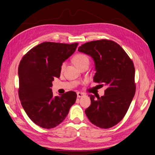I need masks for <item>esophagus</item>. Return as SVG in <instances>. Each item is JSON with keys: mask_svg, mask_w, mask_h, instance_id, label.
Instances as JSON below:
<instances>
[{"mask_svg": "<svg viewBox=\"0 0 155 155\" xmlns=\"http://www.w3.org/2000/svg\"><path fill=\"white\" fill-rule=\"evenodd\" d=\"M84 95H85V94H83V93H80V92H78L77 93L78 97H83V96H84Z\"/></svg>", "mask_w": 155, "mask_h": 155, "instance_id": "obj_1", "label": "esophagus"}]
</instances>
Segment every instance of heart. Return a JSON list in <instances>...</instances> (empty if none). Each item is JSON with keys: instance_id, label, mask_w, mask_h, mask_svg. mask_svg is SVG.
Masks as SVG:
<instances>
[{"instance_id": "heart-1", "label": "heart", "mask_w": 155, "mask_h": 155, "mask_svg": "<svg viewBox=\"0 0 155 155\" xmlns=\"http://www.w3.org/2000/svg\"><path fill=\"white\" fill-rule=\"evenodd\" d=\"M85 61H89L88 58L83 54H78L75 55L74 58V62L76 66H80L81 64H84ZM65 67V64L64 63L61 65V69H63Z\"/></svg>"}]
</instances>
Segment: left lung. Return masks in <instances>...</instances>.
Returning a JSON list of instances; mask_svg holds the SVG:
<instances>
[{"label": "left lung", "mask_w": 155, "mask_h": 155, "mask_svg": "<svg viewBox=\"0 0 155 155\" xmlns=\"http://www.w3.org/2000/svg\"><path fill=\"white\" fill-rule=\"evenodd\" d=\"M78 51L93 58L96 71L94 81L107 87L101 97L89 95L91 105L85 110V114L94 125L111 128L124 117L135 95L133 62L125 50L111 40L91 41L82 44Z\"/></svg>", "instance_id": "8db88e82"}]
</instances>
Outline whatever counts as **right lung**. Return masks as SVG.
Masks as SVG:
<instances>
[{
  "label": "right lung",
  "mask_w": 155,
  "mask_h": 155,
  "mask_svg": "<svg viewBox=\"0 0 155 155\" xmlns=\"http://www.w3.org/2000/svg\"><path fill=\"white\" fill-rule=\"evenodd\" d=\"M78 45L43 42L29 50L20 61V100L29 118L42 128L60 124L76 100L74 91L54 97L50 87L54 78H60L63 62L74 53Z\"/></svg>",
  "instance_id": "add662e5"
}]
</instances>
